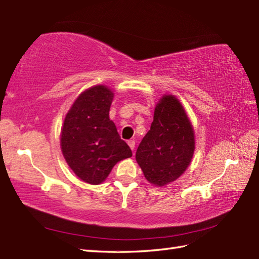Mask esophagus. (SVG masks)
<instances>
[{
    "mask_svg": "<svg viewBox=\"0 0 259 259\" xmlns=\"http://www.w3.org/2000/svg\"><path fill=\"white\" fill-rule=\"evenodd\" d=\"M128 145H129V147L131 148V150H135V147H136L135 140H129V141H128Z\"/></svg>",
    "mask_w": 259,
    "mask_h": 259,
    "instance_id": "obj_1",
    "label": "esophagus"
}]
</instances>
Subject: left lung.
<instances>
[{
  "mask_svg": "<svg viewBox=\"0 0 259 259\" xmlns=\"http://www.w3.org/2000/svg\"><path fill=\"white\" fill-rule=\"evenodd\" d=\"M194 151V129L183 106L175 96H163L136 152L146 179L158 187L172 183L188 168Z\"/></svg>",
  "mask_w": 259,
  "mask_h": 259,
  "instance_id": "8db88e82",
  "label": "left lung"
}]
</instances>
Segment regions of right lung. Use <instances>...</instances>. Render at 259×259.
I'll list each match as a JSON object with an SVG mask.
<instances>
[{
    "label": "right lung",
    "instance_id": "right-lung-1",
    "mask_svg": "<svg viewBox=\"0 0 259 259\" xmlns=\"http://www.w3.org/2000/svg\"><path fill=\"white\" fill-rule=\"evenodd\" d=\"M113 92L96 85L82 92L65 115L61 149L65 161L84 183L99 185L118 161L133 156L109 118Z\"/></svg>",
    "mask_w": 259,
    "mask_h": 259
}]
</instances>
